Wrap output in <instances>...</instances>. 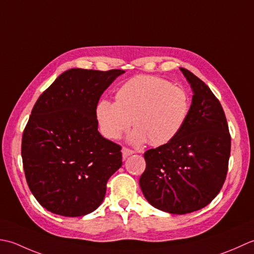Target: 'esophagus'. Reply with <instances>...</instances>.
Wrapping results in <instances>:
<instances>
[{
  "instance_id": "1",
  "label": "esophagus",
  "mask_w": 254,
  "mask_h": 254,
  "mask_svg": "<svg viewBox=\"0 0 254 254\" xmlns=\"http://www.w3.org/2000/svg\"><path fill=\"white\" fill-rule=\"evenodd\" d=\"M134 151H132V150L128 149V148H123L122 149V154H123V159L125 160L126 158H128L129 156H131V154H133Z\"/></svg>"
}]
</instances>
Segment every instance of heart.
Returning <instances> with one entry per match:
<instances>
[{
	"mask_svg": "<svg viewBox=\"0 0 254 254\" xmlns=\"http://www.w3.org/2000/svg\"><path fill=\"white\" fill-rule=\"evenodd\" d=\"M190 108V98L181 87L157 76L138 75L120 87L116 102H98L95 114L100 131L107 139L120 138L132 123L136 128L129 141L140 144L149 139L161 146L178 136Z\"/></svg>",
	"mask_w": 254,
	"mask_h": 254,
	"instance_id": "obj_1",
	"label": "heart"
}]
</instances>
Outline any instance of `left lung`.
I'll return each instance as SVG.
<instances>
[{"instance_id": "1", "label": "left lung", "mask_w": 254, "mask_h": 254, "mask_svg": "<svg viewBox=\"0 0 254 254\" xmlns=\"http://www.w3.org/2000/svg\"><path fill=\"white\" fill-rule=\"evenodd\" d=\"M180 70L193 91L189 117L174 139L144 152L146 170L139 184L149 204L183 215L204 208L220 192L231 139L213 92L192 72Z\"/></svg>"}]
</instances>
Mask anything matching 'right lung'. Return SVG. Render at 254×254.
<instances>
[{
    "mask_svg": "<svg viewBox=\"0 0 254 254\" xmlns=\"http://www.w3.org/2000/svg\"><path fill=\"white\" fill-rule=\"evenodd\" d=\"M123 73L66 70L36 102L23 133V167L35 198L51 213L79 217L94 211L108 179L122 167V148L98 132L95 111Z\"/></svg>",
    "mask_w": 254,
    "mask_h": 254,
    "instance_id": "right-lung-1",
    "label": "right lung"
}]
</instances>
